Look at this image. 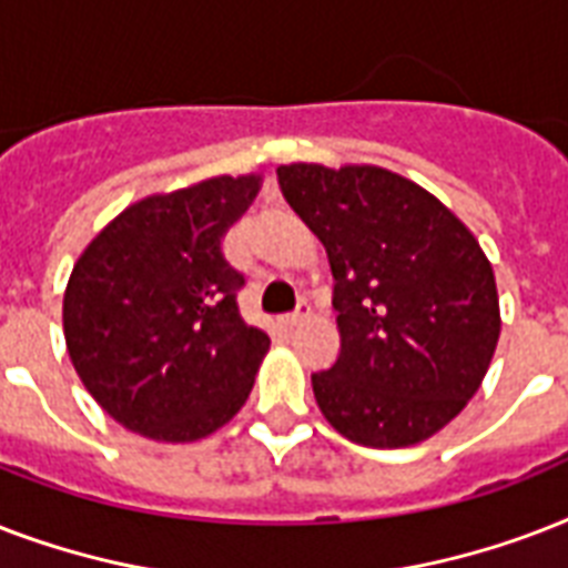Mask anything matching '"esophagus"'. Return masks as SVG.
Listing matches in <instances>:
<instances>
[{"label": "esophagus", "mask_w": 568, "mask_h": 568, "mask_svg": "<svg viewBox=\"0 0 568 568\" xmlns=\"http://www.w3.org/2000/svg\"><path fill=\"white\" fill-rule=\"evenodd\" d=\"M310 315H312V306L310 303H301V306H297V312H294V315H288V318H285V324H288V327H303V324H306V321H310Z\"/></svg>", "instance_id": "34e87169"}]
</instances>
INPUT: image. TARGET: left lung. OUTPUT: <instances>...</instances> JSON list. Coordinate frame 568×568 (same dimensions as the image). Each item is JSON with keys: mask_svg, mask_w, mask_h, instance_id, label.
Masks as SVG:
<instances>
[{"mask_svg": "<svg viewBox=\"0 0 568 568\" xmlns=\"http://www.w3.org/2000/svg\"><path fill=\"white\" fill-rule=\"evenodd\" d=\"M327 247L338 351L312 374L321 413L365 448H409L457 418L501 336L489 258L448 205L377 164H280Z\"/></svg>", "mask_w": 568, "mask_h": 568, "instance_id": "8db88e82", "label": "left lung"}]
</instances>
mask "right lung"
<instances>
[{
  "label": "right lung",
  "instance_id": "right-lung-1",
  "mask_svg": "<svg viewBox=\"0 0 568 568\" xmlns=\"http://www.w3.org/2000/svg\"><path fill=\"white\" fill-rule=\"evenodd\" d=\"M262 173L150 194L97 232L64 288V342L93 400L146 439L196 442L250 397L271 338L239 315L221 241Z\"/></svg>",
  "mask_w": 568,
  "mask_h": 568
}]
</instances>
